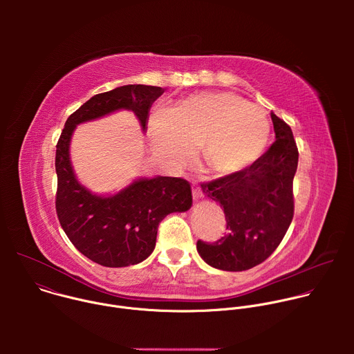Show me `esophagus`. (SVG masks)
<instances>
[{"mask_svg": "<svg viewBox=\"0 0 354 354\" xmlns=\"http://www.w3.org/2000/svg\"><path fill=\"white\" fill-rule=\"evenodd\" d=\"M192 194H193V198L197 200V198L203 196V190H201V187L197 183H193L192 185Z\"/></svg>", "mask_w": 354, "mask_h": 354, "instance_id": "obj_1", "label": "esophagus"}]
</instances>
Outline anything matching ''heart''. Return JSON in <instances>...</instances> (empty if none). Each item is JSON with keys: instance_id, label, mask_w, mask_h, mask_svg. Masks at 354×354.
<instances>
[{"instance_id": "b5f03b06", "label": "heart", "mask_w": 354, "mask_h": 354, "mask_svg": "<svg viewBox=\"0 0 354 354\" xmlns=\"http://www.w3.org/2000/svg\"><path fill=\"white\" fill-rule=\"evenodd\" d=\"M148 136L154 153L169 165L186 162L198 142L200 158L209 171L232 175L263 154L270 122L262 108L234 92H198L176 108L151 111Z\"/></svg>"}]
</instances>
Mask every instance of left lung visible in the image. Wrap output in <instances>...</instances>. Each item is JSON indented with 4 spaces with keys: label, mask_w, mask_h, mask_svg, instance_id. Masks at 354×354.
Segmentation results:
<instances>
[{
    "label": "left lung",
    "mask_w": 354,
    "mask_h": 354,
    "mask_svg": "<svg viewBox=\"0 0 354 354\" xmlns=\"http://www.w3.org/2000/svg\"><path fill=\"white\" fill-rule=\"evenodd\" d=\"M270 116L276 141L261 158L243 171L201 183L227 221L221 239H198L196 245L198 255L216 269L242 272L265 262L291 224L298 148L291 127L274 113Z\"/></svg>",
    "instance_id": "1"
}]
</instances>
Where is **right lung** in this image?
<instances>
[{
    "label": "right lung",
    "mask_w": 354,
    "mask_h": 354,
    "mask_svg": "<svg viewBox=\"0 0 354 354\" xmlns=\"http://www.w3.org/2000/svg\"><path fill=\"white\" fill-rule=\"evenodd\" d=\"M164 89L151 85H124L97 93L66 122L56 145V212L73 245L95 263L124 268L147 259L156 248L160 223L171 213L192 206L190 183L182 178L140 179L115 196L92 194L75 178L70 162V140L77 124L129 109L142 130L148 112Z\"/></svg>",
    "instance_id": "obj_1"
}]
</instances>
